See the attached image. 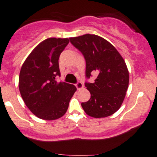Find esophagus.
<instances>
[{
	"label": "esophagus",
	"instance_id": "1",
	"mask_svg": "<svg viewBox=\"0 0 157 157\" xmlns=\"http://www.w3.org/2000/svg\"><path fill=\"white\" fill-rule=\"evenodd\" d=\"M76 87H77V89L80 90V89H82V88H84V86H83V84L82 83V82H77V83L76 84Z\"/></svg>",
	"mask_w": 157,
	"mask_h": 157
}]
</instances>
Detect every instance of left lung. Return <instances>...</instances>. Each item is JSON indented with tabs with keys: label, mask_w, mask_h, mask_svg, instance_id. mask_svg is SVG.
Instances as JSON below:
<instances>
[{
	"label": "left lung",
	"mask_w": 157,
	"mask_h": 157,
	"mask_svg": "<svg viewBox=\"0 0 157 157\" xmlns=\"http://www.w3.org/2000/svg\"><path fill=\"white\" fill-rule=\"evenodd\" d=\"M71 43L84 56L86 77L96 73L93 83L86 82L90 98L81 104L87 115L96 118L114 114L121 106L129 87V75L124 58L104 38L87 34L69 38Z\"/></svg>",
	"instance_id": "obj_1"
}]
</instances>
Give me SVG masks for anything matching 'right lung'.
<instances>
[{
  "mask_svg": "<svg viewBox=\"0 0 157 157\" xmlns=\"http://www.w3.org/2000/svg\"><path fill=\"white\" fill-rule=\"evenodd\" d=\"M69 42L68 38H49L42 41L32 50L20 69L21 97L31 112L41 119L61 118L77 90L74 85L56 80L60 75L59 56Z\"/></svg>",
  "mask_w": 157,
  "mask_h": 157,
  "instance_id": "1",
  "label": "right lung"
}]
</instances>
